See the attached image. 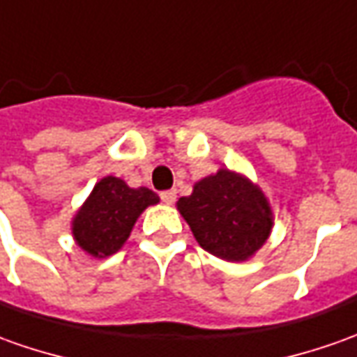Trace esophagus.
<instances>
[{
	"instance_id": "1",
	"label": "esophagus",
	"mask_w": 357,
	"mask_h": 357,
	"mask_svg": "<svg viewBox=\"0 0 357 357\" xmlns=\"http://www.w3.org/2000/svg\"><path fill=\"white\" fill-rule=\"evenodd\" d=\"M160 199H162V203H166V205H172V203L176 201V191H174V189L162 191V193H160Z\"/></svg>"
}]
</instances>
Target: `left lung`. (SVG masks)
<instances>
[{
    "instance_id": "8db88e82",
    "label": "left lung",
    "mask_w": 357,
    "mask_h": 357,
    "mask_svg": "<svg viewBox=\"0 0 357 357\" xmlns=\"http://www.w3.org/2000/svg\"><path fill=\"white\" fill-rule=\"evenodd\" d=\"M178 209L199 246L229 261L250 258L273 225L264 193L229 169L197 181L189 197L179 199Z\"/></svg>"
}]
</instances>
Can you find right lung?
<instances>
[{
	"mask_svg": "<svg viewBox=\"0 0 357 357\" xmlns=\"http://www.w3.org/2000/svg\"><path fill=\"white\" fill-rule=\"evenodd\" d=\"M148 188H128L123 179L107 176L97 183L74 219V238L96 258L115 254L148 205L158 203Z\"/></svg>",
	"mask_w": 357,
	"mask_h": 357,
	"instance_id": "1",
	"label": "right lung"
}]
</instances>
